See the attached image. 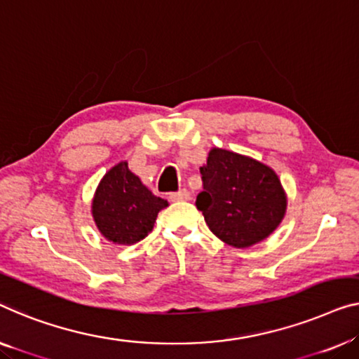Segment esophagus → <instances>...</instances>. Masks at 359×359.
Listing matches in <instances>:
<instances>
[{
    "label": "esophagus",
    "instance_id": "obj_1",
    "mask_svg": "<svg viewBox=\"0 0 359 359\" xmlns=\"http://www.w3.org/2000/svg\"><path fill=\"white\" fill-rule=\"evenodd\" d=\"M169 200L174 201V203H179V201H187L190 200V191L189 190H179L175 191V194H170L169 195Z\"/></svg>",
    "mask_w": 359,
    "mask_h": 359
}]
</instances>
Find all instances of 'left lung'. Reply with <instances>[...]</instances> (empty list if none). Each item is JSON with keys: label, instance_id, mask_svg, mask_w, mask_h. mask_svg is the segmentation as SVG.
<instances>
[{"label": "left lung", "instance_id": "left-lung-1", "mask_svg": "<svg viewBox=\"0 0 359 359\" xmlns=\"http://www.w3.org/2000/svg\"><path fill=\"white\" fill-rule=\"evenodd\" d=\"M200 172L205 190L196 196V208L224 243L250 248L280 226L287 194L267 164L214 147Z\"/></svg>", "mask_w": 359, "mask_h": 359}]
</instances>
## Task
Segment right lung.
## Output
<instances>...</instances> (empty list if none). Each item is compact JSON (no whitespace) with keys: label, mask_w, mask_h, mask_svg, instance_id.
<instances>
[{"label":"right lung","mask_w":359,"mask_h":359,"mask_svg":"<svg viewBox=\"0 0 359 359\" xmlns=\"http://www.w3.org/2000/svg\"><path fill=\"white\" fill-rule=\"evenodd\" d=\"M169 206L154 196L127 161L103 175L92 200V216L100 233L116 245H133L153 231L158 212Z\"/></svg>","instance_id":"obj_1"}]
</instances>
